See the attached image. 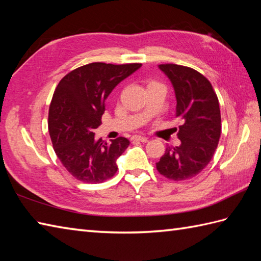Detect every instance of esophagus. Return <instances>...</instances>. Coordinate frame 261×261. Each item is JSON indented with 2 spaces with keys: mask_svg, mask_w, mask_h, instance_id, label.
Returning a JSON list of instances; mask_svg holds the SVG:
<instances>
[{
  "mask_svg": "<svg viewBox=\"0 0 261 261\" xmlns=\"http://www.w3.org/2000/svg\"><path fill=\"white\" fill-rule=\"evenodd\" d=\"M132 140H134V141L147 142V141H148V138H146V137H141V136H134V137H132Z\"/></svg>",
  "mask_w": 261,
  "mask_h": 261,
  "instance_id": "obj_1",
  "label": "esophagus"
}]
</instances>
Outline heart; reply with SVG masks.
Wrapping results in <instances>:
<instances>
[{
    "label": "heart",
    "mask_w": 261,
    "mask_h": 261,
    "mask_svg": "<svg viewBox=\"0 0 261 261\" xmlns=\"http://www.w3.org/2000/svg\"><path fill=\"white\" fill-rule=\"evenodd\" d=\"M151 84H157V83L156 82H150V83H149V85H151Z\"/></svg>",
    "instance_id": "heart-1"
}]
</instances>
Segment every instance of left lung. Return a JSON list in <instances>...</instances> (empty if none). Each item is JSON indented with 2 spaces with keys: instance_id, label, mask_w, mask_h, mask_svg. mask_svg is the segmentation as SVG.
Listing matches in <instances>:
<instances>
[{
  "instance_id": "left-lung-1",
  "label": "left lung",
  "mask_w": 261,
  "mask_h": 261,
  "mask_svg": "<svg viewBox=\"0 0 261 261\" xmlns=\"http://www.w3.org/2000/svg\"><path fill=\"white\" fill-rule=\"evenodd\" d=\"M168 77L176 96V118L180 119L177 137L180 145L167 147L156 164L157 170L171 180H185L206 167L221 136L219 99L206 77L195 69L176 64L159 65Z\"/></svg>"
}]
</instances>
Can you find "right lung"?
I'll use <instances>...</instances> for the list:
<instances>
[{
    "instance_id": "right-lung-1",
    "label": "right lung",
    "mask_w": 261,
    "mask_h": 261,
    "mask_svg": "<svg viewBox=\"0 0 261 261\" xmlns=\"http://www.w3.org/2000/svg\"><path fill=\"white\" fill-rule=\"evenodd\" d=\"M141 64L92 63L70 71L59 82L49 108L48 127L57 157L76 179L97 184L113 177L116 159L130 141L120 137L108 143L95 139L105 99Z\"/></svg>"
}]
</instances>
